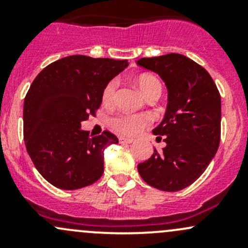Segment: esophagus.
Wrapping results in <instances>:
<instances>
[{
    "label": "esophagus",
    "instance_id": "1",
    "mask_svg": "<svg viewBox=\"0 0 248 248\" xmlns=\"http://www.w3.org/2000/svg\"><path fill=\"white\" fill-rule=\"evenodd\" d=\"M119 141L121 142V144H132V142L134 141V139H132V138H126V137H120Z\"/></svg>",
    "mask_w": 248,
    "mask_h": 248
}]
</instances>
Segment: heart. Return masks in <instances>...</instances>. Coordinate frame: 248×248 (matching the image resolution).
Here are the masks:
<instances>
[{
  "mask_svg": "<svg viewBox=\"0 0 248 248\" xmlns=\"http://www.w3.org/2000/svg\"><path fill=\"white\" fill-rule=\"evenodd\" d=\"M140 91L145 97L151 96L152 93H159L162 92V84L156 77L152 74H141L137 78ZM117 90V80H111L104 87L102 93V102L106 106H111L114 103L115 96ZM150 124V119L145 115H129V114H119L111 117L109 121V126L115 132L124 136H136L142 129L146 128Z\"/></svg>",
  "mask_w": 248,
  "mask_h": 248,
  "instance_id": "1",
  "label": "heart"
}]
</instances>
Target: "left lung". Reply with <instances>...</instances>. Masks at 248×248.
<instances>
[{
	"instance_id": "8db88e82",
	"label": "left lung",
	"mask_w": 248,
	"mask_h": 248,
	"mask_svg": "<svg viewBox=\"0 0 248 248\" xmlns=\"http://www.w3.org/2000/svg\"><path fill=\"white\" fill-rule=\"evenodd\" d=\"M137 63L162 78L168 89V107L154 134L166 142L138 164L150 186L176 192L193 184L216 155L221 140V96L211 76L193 60L180 54L144 57Z\"/></svg>"
}]
</instances>
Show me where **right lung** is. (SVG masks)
Here are the masks:
<instances>
[{
  "mask_svg": "<svg viewBox=\"0 0 248 248\" xmlns=\"http://www.w3.org/2000/svg\"><path fill=\"white\" fill-rule=\"evenodd\" d=\"M127 66L126 60L72 55L33 80L24 102V140L34 167L52 186L79 189L102 176L104 149L119 139L109 131L92 137L80 127L96 115L104 87Z\"/></svg>",
  "mask_w": 248,
  "mask_h": 248,
  "instance_id": "right-lung-1",
  "label": "right lung"
}]
</instances>
